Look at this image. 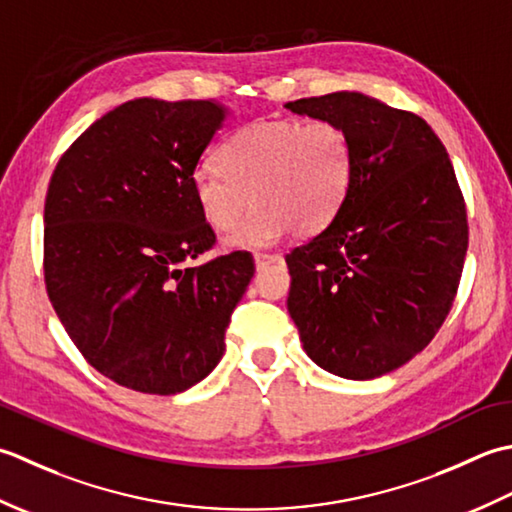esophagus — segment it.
I'll return each instance as SVG.
<instances>
[{
    "mask_svg": "<svg viewBox=\"0 0 512 512\" xmlns=\"http://www.w3.org/2000/svg\"><path fill=\"white\" fill-rule=\"evenodd\" d=\"M254 263H256V269H263V267H267V265L283 263V256H280V254H256Z\"/></svg>",
    "mask_w": 512,
    "mask_h": 512,
    "instance_id": "34e87169",
    "label": "esophagus"
}]
</instances>
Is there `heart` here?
<instances>
[{
    "label": "heart",
    "instance_id": "obj_1",
    "mask_svg": "<svg viewBox=\"0 0 512 512\" xmlns=\"http://www.w3.org/2000/svg\"><path fill=\"white\" fill-rule=\"evenodd\" d=\"M218 170L194 176V198L207 225L227 232L256 203L229 247L263 249L285 234L327 229L347 201L351 141L331 121H258L232 134L216 152Z\"/></svg>",
    "mask_w": 512,
    "mask_h": 512
}]
</instances>
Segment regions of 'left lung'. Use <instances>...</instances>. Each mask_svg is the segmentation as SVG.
I'll return each mask as SVG.
<instances>
[{
    "label": "left lung",
    "mask_w": 512,
    "mask_h": 512,
    "mask_svg": "<svg viewBox=\"0 0 512 512\" xmlns=\"http://www.w3.org/2000/svg\"><path fill=\"white\" fill-rule=\"evenodd\" d=\"M338 123L353 152L333 223L287 254V309L320 369L373 380L433 340L460 285L468 225L451 159L431 125L362 92L285 103Z\"/></svg>",
    "instance_id": "8db88e82"
}]
</instances>
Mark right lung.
<instances>
[{
	"mask_svg": "<svg viewBox=\"0 0 512 512\" xmlns=\"http://www.w3.org/2000/svg\"><path fill=\"white\" fill-rule=\"evenodd\" d=\"M229 114L221 101H125L70 145L50 179L48 298L83 358L121 387L183 393L225 353L254 258L187 263L216 241L194 170Z\"/></svg>",
	"mask_w": 512,
	"mask_h": 512,
	"instance_id": "right-lung-1",
	"label": "right lung"
}]
</instances>
